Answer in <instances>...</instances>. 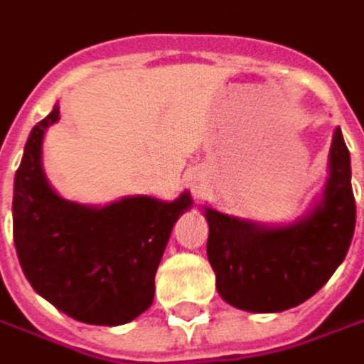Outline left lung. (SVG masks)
<instances>
[{
  "label": "left lung",
  "mask_w": 364,
  "mask_h": 364,
  "mask_svg": "<svg viewBox=\"0 0 364 364\" xmlns=\"http://www.w3.org/2000/svg\"><path fill=\"white\" fill-rule=\"evenodd\" d=\"M321 200L303 218L269 226L203 208L210 226L208 262L228 305L278 313L305 303L344 262L356 225L350 152L340 127L330 148Z\"/></svg>",
  "instance_id": "obj_1"
}]
</instances>
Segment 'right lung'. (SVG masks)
I'll list each match as a JSON object with an SVG mask.
<instances>
[{"label":"right lung","instance_id":"1","mask_svg":"<svg viewBox=\"0 0 364 364\" xmlns=\"http://www.w3.org/2000/svg\"><path fill=\"white\" fill-rule=\"evenodd\" d=\"M59 107L38 121L14 179V245L26 280L82 323L121 326L152 305L154 276L191 196H132L84 205L57 196L43 171V138Z\"/></svg>","mask_w":364,"mask_h":364}]
</instances>
